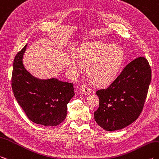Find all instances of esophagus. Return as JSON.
Returning a JSON list of instances; mask_svg holds the SVG:
<instances>
[{"instance_id":"esophagus-1","label":"esophagus","mask_w":159,"mask_h":159,"mask_svg":"<svg viewBox=\"0 0 159 159\" xmlns=\"http://www.w3.org/2000/svg\"><path fill=\"white\" fill-rule=\"evenodd\" d=\"M80 90H81V91H82V93L83 94H85V95L90 94L91 93V89L87 85H86V84H83V85L81 86Z\"/></svg>"}]
</instances>
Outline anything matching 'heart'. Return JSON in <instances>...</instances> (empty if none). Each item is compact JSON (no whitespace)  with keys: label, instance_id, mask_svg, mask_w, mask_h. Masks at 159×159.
I'll list each match as a JSON object with an SVG mask.
<instances>
[{"label":"heart","instance_id":"b5f03b06","mask_svg":"<svg viewBox=\"0 0 159 159\" xmlns=\"http://www.w3.org/2000/svg\"><path fill=\"white\" fill-rule=\"evenodd\" d=\"M70 58L67 67L74 75H79L83 66H87V74L92 82L106 86L116 79L123 64L125 53L119 45L102 42L84 44Z\"/></svg>","mask_w":159,"mask_h":159}]
</instances>
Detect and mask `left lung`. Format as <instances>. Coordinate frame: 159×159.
Here are the masks:
<instances>
[{"instance_id": "1", "label": "left lung", "mask_w": 159, "mask_h": 159, "mask_svg": "<svg viewBox=\"0 0 159 159\" xmlns=\"http://www.w3.org/2000/svg\"><path fill=\"white\" fill-rule=\"evenodd\" d=\"M150 81L151 69L145 57L129 63L108 87L96 91L99 98L94 112L96 123L108 131L131 124L143 109Z\"/></svg>"}]
</instances>
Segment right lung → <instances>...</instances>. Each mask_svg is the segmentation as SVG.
Masks as SVG:
<instances>
[{
    "instance_id": "1",
    "label": "right lung",
    "mask_w": 159,
    "mask_h": 159,
    "mask_svg": "<svg viewBox=\"0 0 159 159\" xmlns=\"http://www.w3.org/2000/svg\"><path fill=\"white\" fill-rule=\"evenodd\" d=\"M27 45L13 61L12 89L18 104L33 123L47 127L60 125L67 116V105L75 95L73 83L57 79L36 78L23 63Z\"/></svg>"
}]
</instances>
